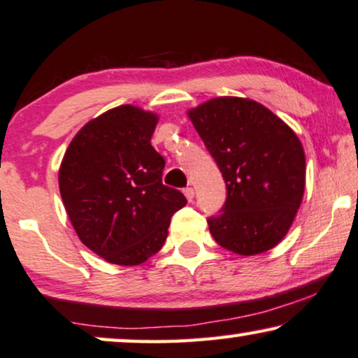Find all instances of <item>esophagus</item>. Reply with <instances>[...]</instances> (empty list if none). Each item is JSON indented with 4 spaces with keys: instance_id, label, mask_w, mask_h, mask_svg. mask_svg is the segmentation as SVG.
<instances>
[{
    "instance_id": "1",
    "label": "esophagus",
    "mask_w": 358,
    "mask_h": 358,
    "mask_svg": "<svg viewBox=\"0 0 358 358\" xmlns=\"http://www.w3.org/2000/svg\"><path fill=\"white\" fill-rule=\"evenodd\" d=\"M183 193H185V196H187V199L189 203L193 201V198H194V189L192 188V187H188V188H185L183 189Z\"/></svg>"
}]
</instances>
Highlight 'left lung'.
Returning a JSON list of instances; mask_svg holds the SVG:
<instances>
[{
  "mask_svg": "<svg viewBox=\"0 0 358 358\" xmlns=\"http://www.w3.org/2000/svg\"><path fill=\"white\" fill-rule=\"evenodd\" d=\"M227 188L209 232L224 249L257 255L287 236L304 193L306 159L296 134L264 104L214 98L189 109Z\"/></svg>",
  "mask_w": 358,
  "mask_h": 358,
  "instance_id": "left-lung-1",
  "label": "left lung"
}]
</instances>
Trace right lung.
<instances>
[{
	"label": "right lung",
	"instance_id": "1",
	"mask_svg": "<svg viewBox=\"0 0 358 358\" xmlns=\"http://www.w3.org/2000/svg\"><path fill=\"white\" fill-rule=\"evenodd\" d=\"M159 117L124 104L85 124L59 170L64 206L80 241L109 264L139 265L162 249L170 217L187 204L165 187L150 144Z\"/></svg>",
	"mask_w": 358,
	"mask_h": 358
}]
</instances>
